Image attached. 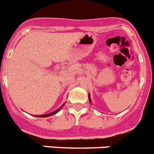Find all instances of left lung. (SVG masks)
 <instances>
[{
    "label": "left lung",
    "instance_id": "left-lung-1",
    "mask_svg": "<svg viewBox=\"0 0 154 154\" xmlns=\"http://www.w3.org/2000/svg\"><path fill=\"white\" fill-rule=\"evenodd\" d=\"M89 103H91V99H90V97H89Z\"/></svg>",
    "mask_w": 154,
    "mask_h": 154
}]
</instances>
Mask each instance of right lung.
<instances>
[{"label": "right lung", "instance_id": "obj_1", "mask_svg": "<svg viewBox=\"0 0 154 154\" xmlns=\"http://www.w3.org/2000/svg\"><path fill=\"white\" fill-rule=\"evenodd\" d=\"M64 105H65V103H64V104L62 105V106L60 107V108H58V109H56V110H55V111H54V112H50V113H48V114H45V115L35 116H37V117H48V116H52V115H54V114L57 113V112H58V111H60V110H61V109L62 108V106H63Z\"/></svg>", "mask_w": 154, "mask_h": 154}]
</instances>
